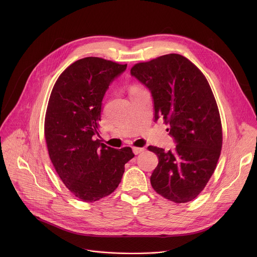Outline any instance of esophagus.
Returning <instances> with one entry per match:
<instances>
[{"instance_id": "34e87169", "label": "esophagus", "mask_w": 257, "mask_h": 257, "mask_svg": "<svg viewBox=\"0 0 257 257\" xmlns=\"http://www.w3.org/2000/svg\"><path fill=\"white\" fill-rule=\"evenodd\" d=\"M132 150H133L134 155H138V154H140V153H142L144 151L143 148H133Z\"/></svg>"}]
</instances>
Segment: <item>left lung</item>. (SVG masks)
<instances>
[{
	"instance_id": "8db88e82",
	"label": "left lung",
	"mask_w": 257,
	"mask_h": 257,
	"mask_svg": "<svg viewBox=\"0 0 257 257\" xmlns=\"http://www.w3.org/2000/svg\"><path fill=\"white\" fill-rule=\"evenodd\" d=\"M131 75L148 87L155 120L169 124L174 151L149 146L159 158L151 177L153 188L176 203L194 199L205 187L222 151L221 117L202 72L178 54L135 64Z\"/></svg>"
}]
</instances>
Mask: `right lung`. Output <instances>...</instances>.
Masks as SVG:
<instances>
[{
	"instance_id": "1",
	"label": "right lung",
	"mask_w": 257,
	"mask_h": 257,
	"mask_svg": "<svg viewBox=\"0 0 257 257\" xmlns=\"http://www.w3.org/2000/svg\"><path fill=\"white\" fill-rule=\"evenodd\" d=\"M126 68L96 57L80 59L59 76L49 99L45 137L50 159L65 186L85 202L114 192L134 157L130 148L115 150L93 140L103 95Z\"/></svg>"
}]
</instances>
